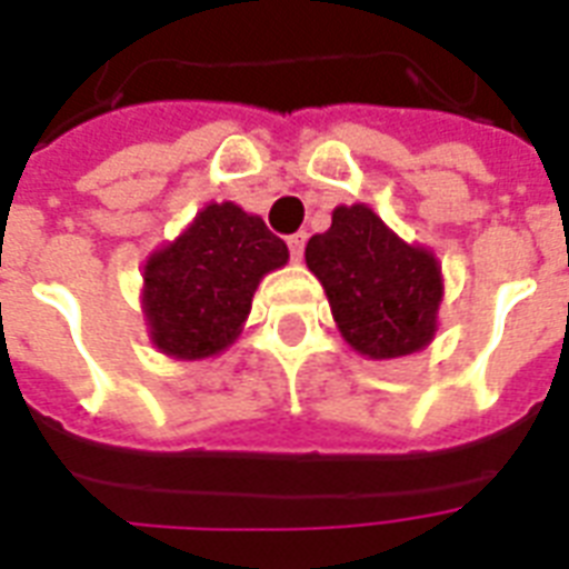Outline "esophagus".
I'll list each match as a JSON object with an SVG mask.
<instances>
[{"label":"esophagus","instance_id":"1","mask_svg":"<svg viewBox=\"0 0 569 569\" xmlns=\"http://www.w3.org/2000/svg\"><path fill=\"white\" fill-rule=\"evenodd\" d=\"M303 244H307V232H295V236H289V253H292L295 262H301Z\"/></svg>","mask_w":569,"mask_h":569}]
</instances>
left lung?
I'll list each match as a JSON object with an SVG mask.
<instances>
[{
    "instance_id": "8db88e82",
    "label": "left lung",
    "mask_w": 569,
    "mask_h": 569,
    "mask_svg": "<svg viewBox=\"0 0 569 569\" xmlns=\"http://www.w3.org/2000/svg\"><path fill=\"white\" fill-rule=\"evenodd\" d=\"M303 259L357 355L396 360L431 346L442 303L440 259L407 244L375 209L337 206L330 230L307 241Z\"/></svg>"
}]
</instances>
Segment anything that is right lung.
<instances>
[{"mask_svg": "<svg viewBox=\"0 0 569 569\" xmlns=\"http://www.w3.org/2000/svg\"><path fill=\"white\" fill-rule=\"evenodd\" d=\"M289 262V248L259 214L206 203L173 241L144 262L147 333L173 360H206L239 339L259 280Z\"/></svg>", "mask_w": 569, "mask_h": 569, "instance_id": "1", "label": "right lung"}]
</instances>
